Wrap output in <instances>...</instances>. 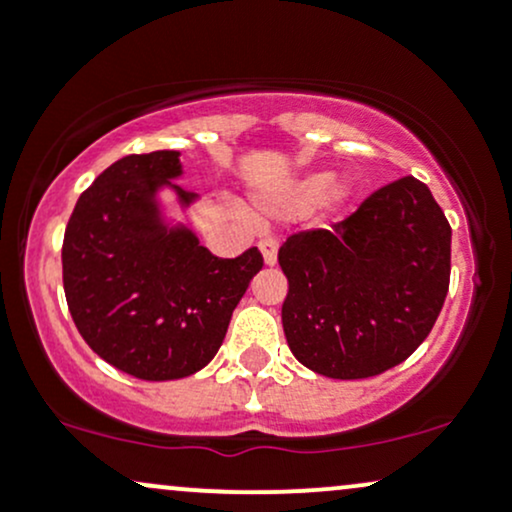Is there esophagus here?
<instances>
[{
  "label": "esophagus",
  "mask_w": 512,
  "mask_h": 512,
  "mask_svg": "<svg viewBox=\"0 0 512 512\" xmlns=\"http://www.w3.org/2000/svg\"><path fill=\"white\" fill-rule=\"evenodd\" d=\"M276 250H279V245H276L274 238H262L260 240V252H262V260L267 267H272L276 264Z\"/></svg>",
  "instance_id": "esophagus-1"
}]
</instances>
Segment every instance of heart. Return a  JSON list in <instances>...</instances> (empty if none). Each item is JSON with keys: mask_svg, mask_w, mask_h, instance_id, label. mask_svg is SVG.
Here are the masks:
<instances>
[{"mask_svg": "<svg viewBox=\"0 0 512 512\" xmlns=\"http://www.w3.org/2000/svg\"><path fill=\"white\" fill-rule=\"evenodd\" d=\"M354 187L346 180H332V173H310L286 187L281 195L262 199V207L272 214L296 216L303 211L320 207L325 211H342L349 204Z\"/></svg>", "mask_w": 512, "mask_h": 512, "instance_id": "heart-1", "label": "heart"}]
</instances>
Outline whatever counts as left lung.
<instances>
[{"mask_svg": "<svg viewBox=\"0 0 512 512\" xmlns=\"http://www.w3.org/2000/svg\"><path fill=\"white\" fill-rule=\"evenodd\" d=\"M450 223L416 178L380 187L330 231L279 248L291 354L317 375L361 380L419 349L450 284Z\"/></svg>", "mask_w": 512, "mask_h": 512, "instance_id": "8db88e82", "label": "left lung"}]
</instances>
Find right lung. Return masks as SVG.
Returning a JSON list of instances; mask_svg holds the SVG:
<instances>
[{"instance_id": "obj_1", "label": "right lung", "mask_w": 512, "mask_h": 512, "mask_svg": "<svg viewBox=\"0 0 512 512\" xmlns=\"http://www.w3.org/2000/svg\"><path fill=\"white\" fill-rule=\"evenodd\" d=\"M180 175V151L120 158L79 197L62 245L76 330L110 366L154 383L207 366L262 269L257 248L221 260L175 219L163 192L180 211L197 202Z\"/></svg>"}]
</instances>
